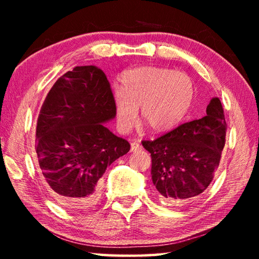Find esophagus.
Returning a JSON list of instances; mask_svg holds the SVG:
<instances>
[{
	"label": "esophagus",
	"instance_id": "34e87169",
	"mask_svg": "<svg viewBox=\"0 0 259 259\" xmlns=\"http://www.w3.org/2000/svg\"><path fill=\"white\" fill-rule=\"evenodd\" d=\"M139 150H142V145H140L138 142L131 143V148H130L131 152H136V151H139Z\"/></svg>",
	"mask_w": 259,
	"mask_h": 259
}]
</instances>
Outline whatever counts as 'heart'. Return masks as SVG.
<instances>
[{
    "mask_svg": "<svg viewBox=\"0 0 259 259\" xmlns=\"http://www.w3.org/2000/svg\"><path fill=\"white\" fill-rule=\"evenodd\" d=\"M120 83L113 103L122 133L134 125L139 106L142 120L152 131L174 129L185 117L194 96L190 76L163 67L130 69L122 74Z\"/></svg>",
    "mask_w": 259,
    "mask_h": 259,
    "instance_id": "1",
    "label": "heart"
}]
</instances>
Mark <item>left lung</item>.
Instances as JSON below:
<instances>
[{"label":"left lung","instance_id":"8db88e82","mask_svg":"<svg viewBox=\"0 0 259 259\" xmlns=\"http://www.w3.org/2000/svg\"><path fill=\"white\" fill-rule=\"evenodd\" d=\"M226 122L219 98H212L202 119L179 125L142 144L152 156V181L168 205L193 200L213 179L225 146Z\"/></svg>","mask_w":259,"mask_h":259}]
</instances>
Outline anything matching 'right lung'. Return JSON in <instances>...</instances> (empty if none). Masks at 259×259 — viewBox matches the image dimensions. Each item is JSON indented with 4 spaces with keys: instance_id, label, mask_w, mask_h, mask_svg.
I'll list each match as a JSON object with an SVG mask.
<instances>
[{
    "instance_id": "right-lung-1",
    "label": "right lung",
    "mask_w": 259,
    "mask_h": 259,
    "mask_svg": "<svg viewBox=\"0 0 259 259\" xmlns=\"http://www.w3.org/2000/svg\"><path fill=\"white\" fill-rule=\"evenodd\" d=\"M113 97L102 69L76 66L56 81L41 107L38 165L48 192L69 210L93 207L105 170L130 150L104 124L115 117Z\"/></svg>"
}]
</instances>
